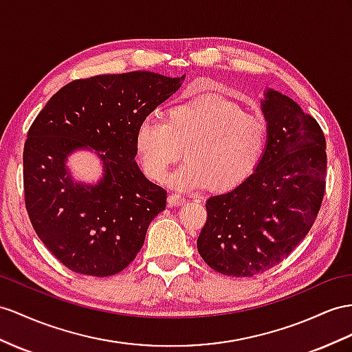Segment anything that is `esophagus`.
<instances>
[{"instance_id": "34e87169", "label": "esophagus", "mask_w": 352, "mask_h": 352, "mask_svg": "<svg viewBox=\"0 0 352 352\" xmlns=\"http://www.w3.org/2000/svg\"><path fill=\"white\" fill-rule=\"evenodd\" d=\"M168 204L170 206H179V205L186 204V197L182 196V195H178V193H170L168 196Z\"/></svg>"}]
</instances>
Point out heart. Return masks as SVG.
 Wrapping results in <instances>:
<instances>
[{"label":"heart","mask_w":352,"mask_h":352,"mask_svg":"<svg viewBox=\"0 0 352 352\" xmlns=\"http://www.w3.org/2000/svg\"><path fill=\"white\" fill-rule=\"evenodd\" d=\"M267 126L263 116L244 111L229 99L205 95L170 107L164 122L147 116L135 131V153L142 173L162 182L182 156L183 166L168 177L178 190L235 187L253 174L263 156Z\"/></svg>","instance_id":"1"}]
</instances>
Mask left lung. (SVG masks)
Returning <instances> with one entry per match:
<instances>
[{
	"label": "left lung",
	"instance_id": "left-lung-1",
	"mask_svg": "<svg viewBox=\"0 0 352 352\" xmlns=\"http://www.w3.org/2000/svg\"><path fill=\"white\" fill-rule=\"evenodd\" d=\"M263 95V156L241 184L206 201L196 244L206 265L229 276H253L283 262L308 235L326 190L320 124L278 90Z\"/></svg>",
	"mask_w": 352,
	"mask_h": 352
}]
</instances>
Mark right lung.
Wrapping results in <instances>:
<instances>
[{"label":"right lung","mask_w":352,"mask_h":352,"mask_svg":"<svg viewBox=\"0 0 352 352\" xmlns=\"http://www.w3.org/2000/svg\"><path fill=\"white\" fill-rule=\"evenodd\" d=\"M183 82L150 71L74 80L35 117L23 148L25 205L43 244L68 269L110 276L137 257L166 190L135 162V131ZM77 149L96 150L98 184L69 174L66 160Z\"/></svg>","instance_id":"obj_1"}]
</instances>
